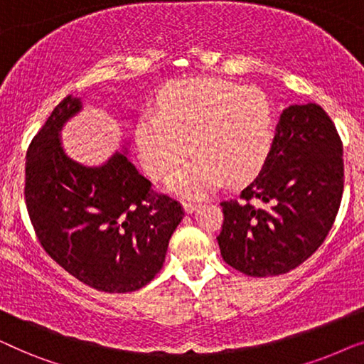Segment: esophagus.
I'll return each instance as SVG.
<instances>
[{
	"instance_id": "1",
	"label": "esophagus",
	"mask_w": 364,
	"mask_h": 364,
	"mask_svg": "<svg viewBox=\"0 0 364 364\" xmlns=\"http://www.w3.org/2000/svg\"><path fill=\"white\" fill-rule=\"evenodd\" d=\"M197 205H198V203L193 202V200H183L182 202V207H183V210H186V213H192L197 208Z\"/></svg>"
}]
</instances>
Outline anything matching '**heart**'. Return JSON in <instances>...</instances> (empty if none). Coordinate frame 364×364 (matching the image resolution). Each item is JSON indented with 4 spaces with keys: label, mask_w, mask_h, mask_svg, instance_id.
Listing matches in <instances>:
<instances>
[{
    "label": "heart",
    "mask_w": 364,
    "mask_h": 364,
    "mask_svg": "<svg viewBox=\"0 0 364 364\" xmlns=\"http://www.w3.org/2000/svg\"><path fill=\"white\" fill-rule=\"evenodd\" d=\"M158 112H144L136 126L142 166L168 178L172 192L200 197L212 188L242 182L265 164L275 134L270 99L257 87H242L217 77L181 79L159 94ZM191 142L188 143V141Z\"/></svg>",
    "instance_id": "b5f03b06"
}]
</instances>
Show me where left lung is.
Wrapping results in <instances>:
<instances>
[{"label":"left lung","mask_w":364,"mask_h":364,"mask_svg":"<svg viewBox=\"0 0 364 364\" xmlns=\"http://www.w3.org/2000/svg\"><path fill=\"white\" fill-rule=\"evenodd\" d=\"M343 144L318 104L282 112L262 172L222 202V258L248 277H275L301 265L331 230L341 203Z\"/></svg>","instance_id":"left-lung-1"}]
</instances>
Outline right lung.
<instances>
[{
	"label": "right lung",
	"instance_id": "obj_1",
	"mask_svg": "<svg viewBox=\"0 0 364 364\" xmlns=\"http://www.w3.org/2000/svg\"><path fill=\"white\" fill-rule=\"evenodd\" d=\"M81 109V99L64 97L29 144V218L48 255L79 282L106 293L136 291L161 272L183 208L154 193L126 152L99 167L68 157L59 132Z\"/></svg>",
	"mask_w": 364,
	"mask_h": 364
}]
</instances>
